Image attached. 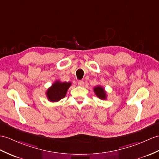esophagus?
Listing matches in <instances>:
<instances>
[{"instance_id": "esophagus-1", "label": "esophagus", "mask_w": 159, "mask_h": 159, "mask_svg": "<svg viewBox=\"0 0 159 159\" xmlns=\"http://www.w3.org/2000/svg\"><path fill=\"white\" fill-rule=\"evenodd\" d=\"M84 82H83V81H82V80L78 81V85H79L80 86H84Z\"/></svg>"}]
</instances>
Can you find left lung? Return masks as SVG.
<instances>
[{"label": "left lung", "mask_w": 159, "mask_h": 159, "mask_svg": "<svg viewBox=\"0 0 159 159\" xmlns=\"http://www.w3.org/2000/svg\"><path fill=\"white\" fill-rule=\"evenodd\" d=\"M94 92L95 94L98 97L102 100H105L107 98V93L104 89L100 86H97L94 88Z\"/></svg>", "instance_id": "1"}]
</instances>
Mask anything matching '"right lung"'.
<instances>
[{
	"mask_svg": "<svg viewBox=\"0 0 159 159\" xmlns=\"http://www.w3.org/2000/svg\"><path fill=\"white\" fill-rule=\"evenodd\" d=\"M71 82H61L57 81L46 91V94L50 102H57L66 96L67 90L71 86Z\"/></svg>",
	"mask_w": 159,
	"mask_h": 159,
	"instance_id": "add662e5",
	"label": "right lung"
}]
</instances>
